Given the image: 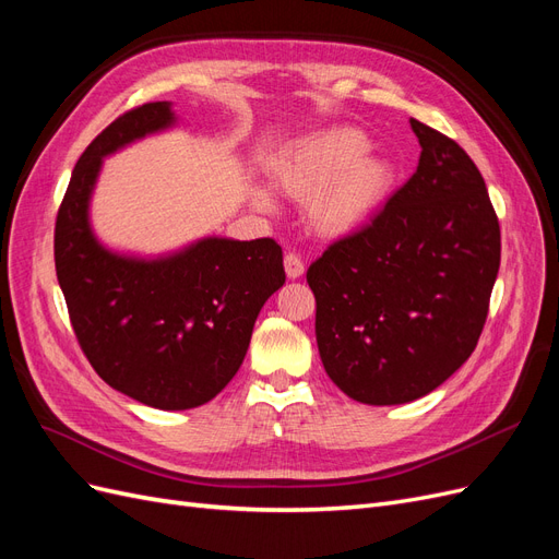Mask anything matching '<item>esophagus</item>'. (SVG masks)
<instances>
[{
  "label": "esophagus",
  "instance_id": "34e87169",
  "mask_svg": "<svg viewBox=\"0 0 559 559\" xmlns=\"http://www.w3.org/2000/svg\"><path fill=\"white\" fill-rule=\"evenodd\" d=\"M284 270H286V277L298 280V277H302V273H306V263H302V259L298 257V253L289 251L284 257Z\"/></svg>",
  "mask_w": 559,
  "mask_h": 559
}]
</instances>
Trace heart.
<instances>
[{
  "mask_svg": "<svg viewBox=\"0 0 559 559\" xmlns=\"http://www.w3.org/2000/svg\"><path fill=\"white\" fill-rule=\"evenodd\" d=\"M368 146L364 130L337 126L298 140L273 165L277 189L308 202V222L324 238L366 228L394 189V165ZM249 195L253 207L275 210V198L263 186H253Z\"/></svg>",
  "mask_w": 559,
  "mask_h": 559,
  "instance_id": "1",
  "label": "heart"
}]
</instances>
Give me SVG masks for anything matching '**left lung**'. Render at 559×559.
I'll return each instance as SVG.
<instances>
[{
	"label": "left lung",
	"instance_id": "left-lung-1",
	"mask_svg": "<svg viewBox=\"0 0 559 559\" xmlns=\"http://www.w3.org/2000/svg\"><path fill=\"white\" fill-rule=\"evenodd\" d=\"M415 175L359 233L308 267L329 378L368 405L427 396L476 349L499 273L501 233L466 151L411 118Z\"/></svg>",
	"mask_w": 559,
	"mask_h": 559
}]
</instances>
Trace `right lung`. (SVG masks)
Masks as SVG:
<instances>
[{
    "label": "right lung",
    "mask_w": 559,
    "mask_h": 559,
    "mask_svg": "<svg viewBox=\"0 0 559 559\" xmlns=\"http://www.w3.org/2000/svg\"><path fill=\"white\" fill-rule=\"evenodd\" d=\"M175 126L173 103L118 116L81 154L56 222V273L83 354L116 392L158 411L198 408L222 392L263 302L286 280L270 238L210 235L163 257L97 240L91 198L103 160Z\"/></svg>",
    "instance_id": "obj_1"
}]
</instances>
